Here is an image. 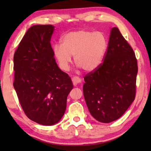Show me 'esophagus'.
I'll list each match as a JSON object with an SVG mask.
<instances>
[{"label": "esophagus", "instance_id": "obj_1", "mask_svg": "<svg viewBox=\"0 0 151 151\" xmlns=\"http://www.w3.org/2000/svg\"><path fill=\"white\" fill-rule=\"evenodd\" d=\"M71 80H72V82H73V85H76V84H79L81 82V79H80L78 76H73V77H72Z\"/></svg>", "mask_w": 151, "mask_h": 151}]
</instances>
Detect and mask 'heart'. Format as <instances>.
<instances>
[{"instance_id": "heart-1", "label": "heart", "mask_w": 151, "mask_h": 151, "mask_svg": "<svg viewBox=\"0 0 151 151\" xmlns=\"http://www.w3.org/2000/svg\"><path fill=\"white\" fill-rule=\"evenodd\" d=\"M107 37L102 32L81 29L66 34L61 43L53 47V54L59 67L67 71L74 62L84 71L91 72L102 65L108 50Z\"/></svg>"}]
</instances>
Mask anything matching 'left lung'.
Masks as SVG:
<instances>
[{
    "mask_svg": "<svg viewBox=\"0 0 151 151\" xmlns=\"http://www.w3.org/2000/svg\"><path fill=\"white\" fill-rule=\"evenodd\" d=\"M137 70L133 49L119 29L112 28L104 61L84 77V99L95 119L109 123L126 112L135 98Z\"/></svg>",
    "mask_w": 151,
    "mask_h": 151,
    "instance_id": "obj_1",
    "label": "left lung"
}]
</instances>
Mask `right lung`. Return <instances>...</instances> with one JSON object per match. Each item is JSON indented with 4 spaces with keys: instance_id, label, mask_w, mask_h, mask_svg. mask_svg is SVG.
<instances>
[{
    "instance_id": "add662e5",
    "label": "right lung",
    "mask_w": 151,
    "mask_h": 151,
    "mask_svg": "<svg viewBox=\"0 0 151 151\" xmlns=\"http://www.w3.org/2000/svg\"><path fill=\"white\" fill-rule=\"evenodd\" d=\"M51 24L29 29L14 55V87L27 117L42 125L60 120L73 88L67 73L58 67L50 41Z\"/></svg>"
}]
</instances>
